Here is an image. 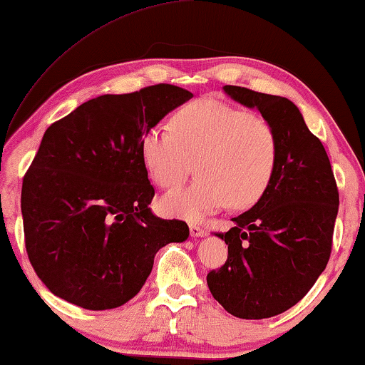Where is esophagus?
<instances>
[{
    "instance_id": "obj_1",
    "label": "esophagus",
    "mask_w": 365,
    "mask_h": 365,
    "mask_svg": "<svg viewBox=\"0 0 365 365\" xmlns=\"http://www.w3.org/2000/svg\"><path fill=\"white\" fill-rule=\"evenodd\" d=\"M189 232H191L192 237H202V236H206V234H207L206 229L197 226V224H191V226H189Z\"/></svg>"
}]
</instances>
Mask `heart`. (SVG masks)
I'll use <instances>...</instances> for the list:
<instances>
[{"instance_id": "b5f03b06", "label": "heart", "mask_w": 365, "mask_h": 365, "mask_svg": "<svg viewBox=\"0 0 365 365\" xmlns=\"http://www.w3.org/2000/svg\"><path fill=\"white\" fill-rule=\"evenodd\" d=\"M171 129L144 134L143 161L163 189L186 181L196 163L197 179L161 199L164 214L201 221L226 207L246 209L271 186L279 161V138L267 121L222 99L207 96L179 109Z\"/></svg>"}]
</instances>
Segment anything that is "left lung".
<instances>
[{
    "label": "left lung",
    "mask_w": 365,
    "mask_h": 365,
    "mask_svg": "<svg viewBox=\"0 0 365 365\" xmlns=\"http://www.w3.org/2000/svg\"><path fill=\"white\" fill-rule=\"evenodd\" d=\"M222 89L276 129L279 161L264 196L216 234L227 244V261L207 274V286L232 316L266 319L296 306L326 269L339 191L326 149L296 104L241 86Z\"/></svg>",
    "instance_id": "left-lung-1"
}]
</instances>
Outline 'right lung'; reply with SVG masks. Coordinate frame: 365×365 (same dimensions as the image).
Here are the masks:
<instances>
[{"instance_id":"right-lung-1","label":"right lung","mask_w":365,"mask_h":365,"mask_svg":"<svg viewBox=\"0 0 365 365\" xmlns=\"http://www.w3.org/2000/svg\"><path fill=\"white\" fill-rule=\"evenodd\" d=\"M191 98L173 84L103 94L46 129L24 174L21 212L29 262L54 296L89 311L123 306L159 249L186 241V222L149 209L141 143Z\"/></svg>"}]
</instances>
